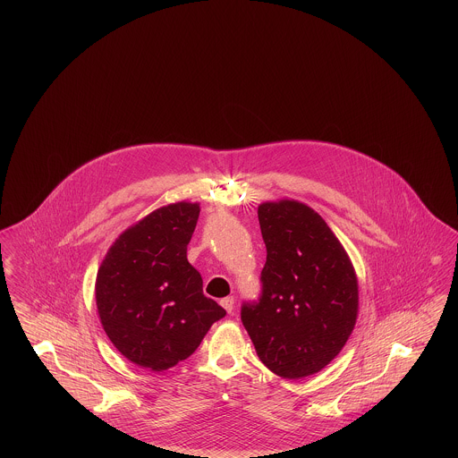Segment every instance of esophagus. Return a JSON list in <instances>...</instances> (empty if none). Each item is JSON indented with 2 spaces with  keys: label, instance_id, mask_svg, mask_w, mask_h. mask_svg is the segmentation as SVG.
<instances>
[{
  "label": "esophagus",
  "instance_id": "esophagus-1",
  "mask_svg": "<svg viewBox=\"0 0 458 458\" xmlns=\"http://www.w3.org/2000/svg\"><path fill=\"white\" fill-rule=\"evenodd\" d=\"M219 304H221V307L230 314V312L233 310V304H235V301H233V297H225V299H221V301H219Z\"/></svg>",
  "mask_w": 458,
  "mask_h": 458
}]
</instances>
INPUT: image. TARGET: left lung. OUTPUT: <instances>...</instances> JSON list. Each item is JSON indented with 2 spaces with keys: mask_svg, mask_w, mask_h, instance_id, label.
<instances>
[{
  "mask_svg": "<svg viewBox=\"0 0 458 458\" xmlns=\"http://www.w3.org/2000/svg\"><path fill=\"white\" fill-rule=\"evenodd\" d=\"M266 264L258 302L242 323L262 364L286 379L316 374L347 344L359 314V284L327 221L293 199L258 208Z\"/></svg>",
  "mask_w": 458,
  "mask_h": 458,
  "instance_id": "8db88e82",
  "label": "left lung"
}]
</instances>
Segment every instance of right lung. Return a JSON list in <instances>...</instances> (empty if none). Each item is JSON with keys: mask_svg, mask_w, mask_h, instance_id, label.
Returning a JSON list of instances; mask_svg holds the SVG:
<instances>
[{"mask_svg": "<svg viewBox=\"0 0 458 458\" xmlns=\"http://www.w3.org/2000/svg\"><path fill=\"white\" fill-rule=\"evenodd\" d=\"M197 202L163 206L109 247L96 276V305L111 344L144 369H170L191 357L226 310L202 293L187 261Z\"/></svg>", "mask_w": 458, "mask_h": 458, "instance_id": "add662e5", "label": "right lung"}]
</instances>
